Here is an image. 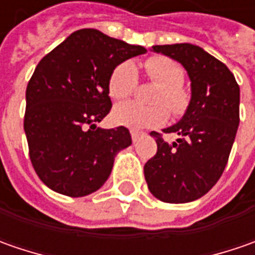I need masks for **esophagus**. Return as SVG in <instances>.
Segmentation results:
<instances>
[{"label": "esophagus", "mask_w": 255, "mask_h": 255, "mask_svg": "<svg viewBox=\"0 0 255 255\" xmlns=\"http://www.w3.org/2000/svg\"><path fill=\"white\" fill-rule=\"evenodd\" d=\"M130 136H132L133 142H136V140H137V139H139V137L142 136V133L136 132V130H132V132H130Z\"/></svg>", "instance_id": "obj_1"}]
</instances>
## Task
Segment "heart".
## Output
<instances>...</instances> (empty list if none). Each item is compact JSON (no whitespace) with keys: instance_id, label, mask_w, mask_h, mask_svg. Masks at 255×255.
I'll use <instances>...</instances> for the list:
<instances>
[{"instance_id":"b5f03b06","label":"heart","mask_w":255,"mask_h":255,"mask_svg":"<svg viewBox=\"0 0 255 255\" xmlns=\"http://www.w3.org/2000/svg\"><path fill=\"white\" fill-rule=\"evenodd\" d=\"M144 71L153 82L160 85L153 102L166 105L174 115L186 112L190 102V95L183 88L184 72L180 65L166 56H153L144 62ZM136 85V66L126 61L112 71L108 82V91L115 101H125L134 92ZM160 105L144 106L137 102L121 103L113 109L112 119L116 125L126 126L129 129L156 128L167 121V111Z\"/></svg>"}]
</instances>
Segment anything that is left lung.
Instances as JSON below:
<instances>
[{
    "mask_svg": "<svg viewBox=\"0 0 255 255\" xmlns=\"http://www.w3.org/2000/svg\"><path fill=\"white\" fill-rule=\"evenodd\" d=\"M186 69L191 98L180 121L163 129L179 139L169 144L152 132L157 152L144 164V179L156 199L189 203L217 183L230 156L240 123V88L221 61L191 44L154 45Z\"/></svg>",
    "mask_w": 255,
    "mask_h": 255,
    "instance_id": "8db88e82",
    "label": "left lung"
}]
</instances>
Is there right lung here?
Here are the masks:
<instances>
[{
  "label": "right lung",
  "mask_w": 255,
  "mask_h": 255,
  "mask_svg": "<svg viewBox=\"0 0 255 255\" xmlns=\"http://www.w3.org/2000/svg\"><path fill=\"white\" fill-rule=\"evenodd\" d=\"M96 29H79L39 61L26 86L24 130L38 177L51 190L84 197L99 190L116 154L132 144L125 126L102 129L112 71L146 54Z\"/></svg>",
  "instance_id": "right-lung-1"
}]
</instances>
